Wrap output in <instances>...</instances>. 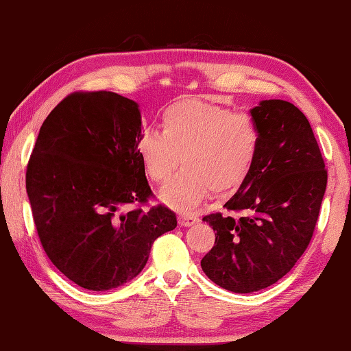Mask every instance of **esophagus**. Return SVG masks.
I'll return each instance as SVG.
<instances>
[{"label": "esophagus", "mask_w": 351, "mask_h": 351, "mask_svg": "<svg viewBox=\"0 0 351 351\" xmlns=\"http://www.w3.org/2000/svg\"><path fill=\"white\" fill-rule=\"evenodd\" d=\"M197 221H199V218L194 213L186 212V213H180L179 215V224L182 226V228H188V226L196 224Z\"/></svg>", "instance_id": "obj_1"}]
</instances>
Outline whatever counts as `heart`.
Segmentation results:
<instances>
[{
    "label": "heart",
    "mask_w": 351,
    "mask_h": 351,
    "mask_svg": "<svg viewBox=\"0 0 351 351\" xmlns=\"http://www.w3.org/2000/svg\"><path fill=\"white\" fill-rule=\"evenodd\" d=\"M161 128L143 130L136 150L145 174L158 183L169 179L182 155L185 168L160 191L161 201L177 210L193 208L212 190L239 188L261 149V130L250 114L196 99L166 108Z\"/></svg>",
    "instance_id": "heart-1"
}]
</instances>
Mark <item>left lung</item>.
I'll return each mask as SVG.
<instances>
[{
	"instance_id": "8db88e82",
	"label": "left lung",
	"mask_w": 351,
	"mask_h": 351,
	"mask_svg": "<svg viewBox=\"0 0 351 351\" xmlns=\"http://www.w3.org/2000/svg\"><path fill=\"white\" fill-rule=\"evenodd\" d=\"M251 117L261 130L254 168L224 207L212 213L215 246L201 261L208 279L235 293L278 282L303 256L314 234L328 172L309 121L293 104L262 100Z\"/></svg>"
}]
</instances>
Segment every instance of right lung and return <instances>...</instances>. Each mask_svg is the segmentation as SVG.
<instances>
[{
	"label": "right lung",
	"mask_w": 351,
	"mask_h": 351,
	"mask_svg": "<svg viewBox=\"0 0 351 351\" xmlns=\"http://www.w3.org/2000/svg\"><path fill=\"white\" fill-rule=\"evenodd\" d=\"M136 101L108 90L73 93L40 127L26 168L32 218L44 251L80 287L105 292L136 278L150 247L176 229L152 196L136 141Z\"/></svg>",
	"instance_id": "1"
}]
</instances>
